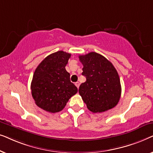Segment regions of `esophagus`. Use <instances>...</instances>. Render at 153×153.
<instances>
[{"instance_id":"obj_1","label":"esophagus","mask_w":153,"mask_h":153,"mask_svg":"<svg viewBox=\"0 0 153 153\" xmlns=\"http://www.w3.org/2000/svg\"><path fill=\"white\" fill-rule=\"evenodd\" d=\"M75 85H76V86L79 88V85H80V83H79V82H76L75 83Z\"/></svg>"}]
</instances>
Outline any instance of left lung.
I'll use <instances>...</instances> for the list:
<instances>
[{"mask_svg":"<svg viewBox=\"0 0 153 153\" xmlns=\"http://www.w3.org/2000/svg\"><path fill=\"white\" fill-rule=\"evenodd\" d=\"M79 58L83 65L82 75L86 78L79 93L87 108L93 113H101L115 107L120 98L121 85L113 64L95 52Z\"/></svg>","mask_w":153,"mask_h":153,"instance_id":"8db88e82","label":"left lung"}]
</instances>
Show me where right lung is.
<instances>
[{"instance_id":"right-lung-1","label":"right lung","mask_w":153,"mask_h":153,"mask_svg":"<svg viewBox=\"0 0 153 153\" xmlns=\"http://www.w3.org/2000/svg\"><path fill=\"white\" fill-rule=\"evenodd\" d=\"M71 54L58 51L47 56L35 70L30 89L35 104L50 113L63 109L78 89L65 70Z\"/></svg>"}]
</instances>
